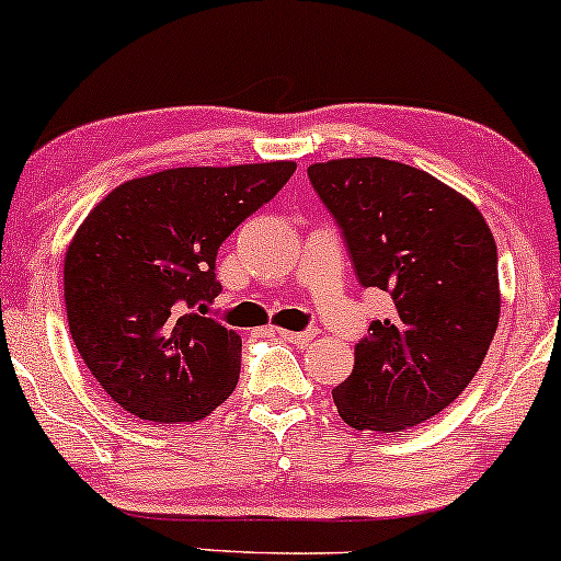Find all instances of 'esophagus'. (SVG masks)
Segmentation results:
<instances>
[{"mask_svg": "<svg viewBox=\"0 0 561 561\" xmlns=\"http://www.w3.org/2000/svg\"><path fill=\"white\" fill-rule=\"evenodd\" d=\"M279 333V339H285L289 344H297V346H305L308 342H313L316 339V329H305V331H276Z\"/></svg>", "mask_w": 561, "mask_h": 561, "instance_id": "1", "label": "esophagus"}]
</instances>
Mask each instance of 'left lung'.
<instances>
[{"label": "left lung", "mask_w": 561, "mask_h": 561, "mask_svg": "<svg viewBox=\"0 0 561 561\" xmlns=\"http://www.w3.org/2000/svg\"><path fill=\"white\" fill-rule=\"evenodd\" d=\"M308 179L359 285L393 300V316L373 321L354 346V370L333 403L354 430L416 427L463 393L497 331L492 230L469 198L396 160L316 162Z\"/></svg>", "instance_id": "left-lung-1"}]
</instances>
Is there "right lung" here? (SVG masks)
Returning <instances> with one entry per match:
<instances>
[{"instance_id":"obj_1","label":"right lung","mask_w":561,"mask_h":561,"mask_svg":"<svg viewBox=\"0 0 561 561\" xmlns=\"http://www.w3.org/2000/svg\"><path fill=\"white\" fill-rule=\"evenodd\" d=\"M295 162L173 168L113 188L64 259L75 346L124 411L196 422L238 386L240 336L204 316L222 293L217 251L272 202Z\"/></svg>"}]
</instances>
